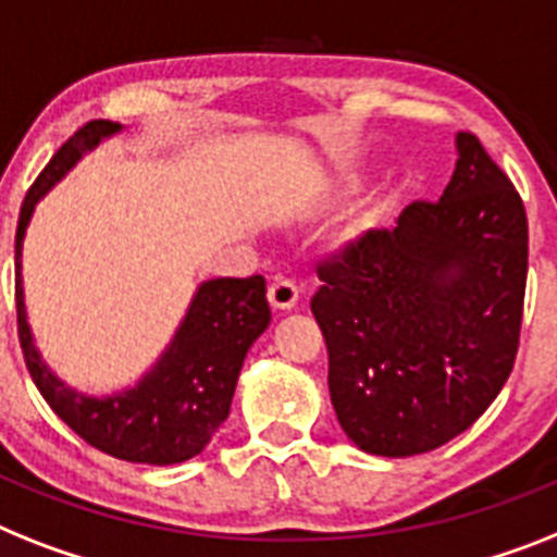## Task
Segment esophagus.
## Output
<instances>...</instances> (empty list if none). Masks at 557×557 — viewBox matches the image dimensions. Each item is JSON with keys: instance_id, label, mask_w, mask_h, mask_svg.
<instances>
[{"instance_id": "obj_1", "label": "esophagus", "mask_w": 557, "mask_h": 557, "mask_svg": "<svg viewBox=\"0 0 557 557\" xmlns=\"http://www.w3.org/2000/svg\"><path fill=\"white\" fill-rule=\"evenodd\" d=\"M268 301L273 310H293L298 301V287L289 278H275L268 289Z\"/></svg>"}]
</instances>
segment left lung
Returning <instances> with one entry per match:
<instances>
[{"label": "left lung", "mask_w": 557, "mask_h": 557, "mask_svg": "<svg viewBox=\"0 0 557 557\" xmlns=\"http://www.w3.org/2000/svg\"><path fill=\"white\" fill-rule=\"evenodd\" d=\"M438 201L367 230L319 264L310 310L330 398L364 453H430L472 426L516 364L530 230L509 176L475 133Z\"/></svg>", "instance_id": "obj_1"}]
</instances>
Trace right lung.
<instances>
[{"mask_svg": "<svg viewBox=\"0 0 557 557\" xmlns=\"http://www.w3.org/2000/svg\"><path fill=\"white\" fill-rule=\"evenodd\" d=\"M119 131L122 124L104 119L82 124L27 190L16 224V324L30 379L39 387L41 398L50 404V410L73 433L85 438L90 447L122 461L168 467L199 455L230 416V401L236 393L247 350L270 324V307L264 296L268 284L261 275L213 278L201 284L170 347L136 387L108 398H94L64 387L39 358L34 335L27 327L22 242L36 201L79 162L82 153L94 150L104 136Z\"/></svg>", "mask_w": 557, "mask_h": 557, "instance_id": "add662e5", "label": "right lung"}]
</instances>
